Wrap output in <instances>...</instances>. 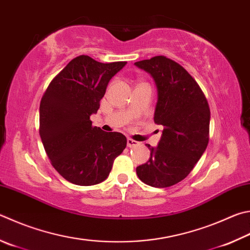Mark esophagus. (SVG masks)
Returning <instances> with one entry per match:
<instances>
[{
	"label": "esophagus",
	"mask_w": 250,
	"mask_h": 250,
	"mask_svg": "<svg viewBox=\"0 0 250 250\" xmlns=\"http://www.w3.org/2000/svg\"><path fill=\"white\" fill-rule=\"evenodd\" d=\"M126 145H128L129 147H134L137 146V145H139V142H137V141H134L132 139H128L126 140Z\"/></svg>",
	"instance_id": "1"
}]
</instances>
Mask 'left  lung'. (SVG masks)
Segmentation results:
<instances>
[{"label": "left lung", "mask_w": 250, "mask_h": 250, "mask_svg": "<svg viewBox=\"0 0 250 250\" xmlns=\"http://www.w3.org/2000/svg\"><path fill=\"white\" fill-rule=\"evenodd\" d=\"M152 76L157 89L155 124L163 125L151 156L137 167L144 184L166 188L189 175L208 143L210 108L200 86L178 63L164 56L134 63Z\"/></svg>", "instance_id": "obj_1"}]
</instances>
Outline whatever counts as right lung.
<instances>
[{
    "mask_svg": "<svg viewBox=\"0 0 250 250\" xmlns=\"http://www.w3.org/2000/svg\"><path fill=\"white\" fill-rule=\"evenodd\" d=\"M125 64L76 57L43 94L39 108L40 138L52 166L72 184L102 183L126 146L124 134L104 132L89 119L99 109L109 81Z\"/></svg>",
    "mask_w": 250,
    "mask_h": 250,
    "instance_id": "add662e5",
    "label": "right lung"
}]
</instances>
